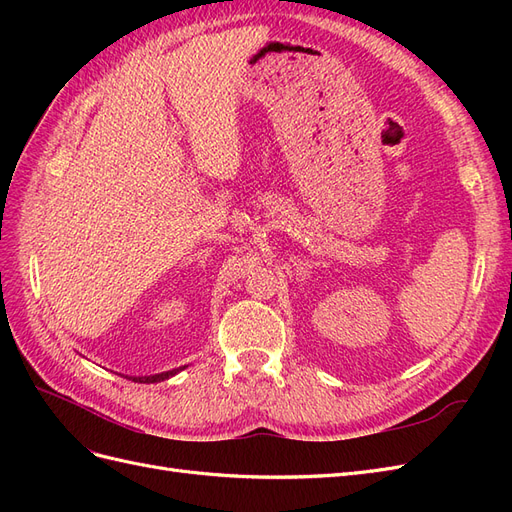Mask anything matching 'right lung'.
I'll return each mask as SVG.
<instances>
[{
    "mask_svg": "<svg viewBox=\"0 0 512 512\" xmlns=\"http://www.w3.org/2000/svg\"><path fill=\"white\" fill-rule=\"evenodd\" d=\"M183 369V367H179ZM179 369H173V371H162V374H156V376H138V378H132L134 382H141V384H153V382H162V380H168L170 376H175Z\"/></svg>",
    "mask_w": 512,
    "mask_h": 512,
    "instance_id": "right-lung-1",
    "label": "right lung"
}]
</instances>
